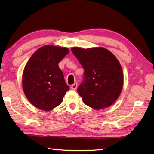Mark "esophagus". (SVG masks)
I'll use <instances>...</instances> for the list:
<instances>
[{
  "mask_svg": "<svg viewBox=\"0 0 154 154\" xmlns=\"http://www.w3.org/2000/svg\"><path fill=\"white\" fill-rule=\"evenodd\" d=\"M77 88V83H75L72 84L71 86V88L72 90H76Z\"/></svg>",
  "mask_w": 154,
  "mask_h": 154,
  "instance_id": "esophagus-1",
  "label": "esophagus"
}]
</instances>
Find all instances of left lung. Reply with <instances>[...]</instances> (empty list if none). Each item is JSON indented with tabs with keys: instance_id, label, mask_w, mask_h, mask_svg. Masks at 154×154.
Here are the masks:
<instances>
[{
	"instance_id": "left-lung-1",
	"label": "left lung",
	"mask_w": 154,
	"mask_h": 154,
	"mask_svg": "<svg viewBox=\"0 0 154 154\" xmlns=\"http://www.w3.org/2000/svg\"><path fill=\"white\" fill-rule=\"evenodd\" d=\"M84 69L77 92L85 105L94 109L109 107L120 95L124 75L118 59L103 48L71 49Z\"/></svg>"
}]
</instances>
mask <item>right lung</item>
<instances>
[{
  "label": "right lung",
  "mask_w": 154,
  "mask_h": 154,
  "mask_svg": "<svg viewBox=\"0 0 154 154\" xmlns=\"http://www.w3.org/2000/svg\"><path fill=\"white\" fill-rule=\"evenodd\" d=\"M68 48L45 45L37 49L25 66L22 86L28 100L48 111L60 105L69 87L58 63L69 54Z\"/></svg>",
  "instance_id": "right-lung-1"
}]
</instances>
